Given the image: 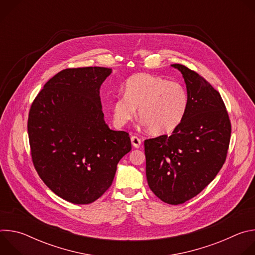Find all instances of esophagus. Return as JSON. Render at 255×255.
Wrapping results in <instances>:
<instances>
[{
	"mask_svg": "<svg viewBox=\"0 0 255 255\" xmlns=\"http://www.w3.org/2000/svg\"><path fill=\"white\" fill-rule=\"evenodd\" d=\"M131 142H132V145L135 147V148H139L140 145H141V139L138 138L137 136H132L131 137Z\"/></svg>",
	"mask_w": 255,
	"mask_h": 255,
	"instance_id": "obj_1",
	"label": "esophagus"
}]
</instances>
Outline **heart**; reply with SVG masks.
Wrapping results in <instances>:
<instances>
[{"label": "heart", "instance_id": "heart-1", "mask_svg": "<svg viewBox=\"0 0 255 255\" xmlns=\"http://www.w3.org/2000/svg\"><path fill=\"white\" fill-rule=\"evenodd\" d=\"M188 95L183 86L175 82L150 75L137 74L127 80L124 95H119L113 103V121L123 127L136 116L147 125L153 134L173 131L183 121Z\"/></svg>", "mask_w": 255, "mask_h": 255}]
</instances>
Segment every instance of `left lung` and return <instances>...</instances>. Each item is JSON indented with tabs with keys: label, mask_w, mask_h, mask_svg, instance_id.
<instances>
[{
	"label": "left lung",
	"mask_w": 255,
	"mask_h": 255,
	"mask_svg": "<svg viewBox=\"0 0 255 255\" xmlns=\"http://www.w3.org/2000/svg\"><path fill=\"white\" fill-rule=\"evenodd\" d=\"M188 108L170 136L144 141L148 186L162 202L184 204L200 194L222 168L231 137L225 104L210 83L183 64Z\"/></svg>",
	"instance_id": "obj_1"
}]
</instances>
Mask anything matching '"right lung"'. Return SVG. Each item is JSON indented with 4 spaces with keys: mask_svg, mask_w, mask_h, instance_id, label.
I'll use <instances>...</instances> for the list:
<instances>
[{
    "mask_svg": "<svg viewBox=\"0 0 255 255\" xmlns=\"http://www.w3.org/2000/svg\"><path fill=\"white\" fill-rule=\"evenodd\" d=\"M112 69L66 68L33 101L28 136L34 167L63 200L91 204L111 187L120 159L131 150L125 131L104 120L100 88Z\"/></svg>",
    "mask_w": 255,
    "mask_h": 255,
    "instance_id": "obj_1",
    "label": "right lung"
}]
</instances>
